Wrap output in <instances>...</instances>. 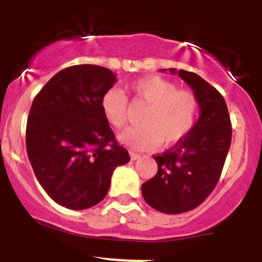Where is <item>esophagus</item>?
<instances>
[{
    "label": "esophagus",
    "instance_id": "1",
    "mask_svg": "<svg viewBox=\"0 0 262 262\" xmlns=\"http://www.w3.org/2000/svg\"><path fill=\"white\" fill-rule=\"evenodd\" d=\"M129 155H130V159L132 160H138V159L140 158V154H138V152H135V151H129Z\"/></svg>",
    "mask_w": 262,
    "mask_h": 262
}]
</instances>
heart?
Returning a JSON list of instances; mask_svg holds the SVG:
<instances>
[{"label":"heart","mask_w":262,"mask_h":262,"mask_svg":"<svg viewBox=\"0 0 262 262\" xmlns=\"http://www.w3.org/2000/svg\"><path fill=\"white\" fill-rule=\"evenodd\" d=\"M129 90L149 106L141 117L143 124L119 135L125 145L137 149H149L159 143L171 145L186 137L194 125L198 101L187 90H177L175 83L160 76L135 80ZM101 108L110 124L118 129L124 127L128 100L123 91L116 87L107 90L101 98Z\"/></svg>","instance_id":"obj_1"}]
</instances>
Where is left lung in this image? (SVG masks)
<instances>
[{
    "instance_id": "8db88e82",
    "label": "left lung",
    "mask_w": 262,
    "mask_h": 262,
    "mask_svg": "<svg viewBox=\"0 0 262 262\" xmlns=\"http://www.w3.org/2000/svg\"><path fill=\"white\" fill-rule=\"evenodd\" d=\"M169 71L192 89L200 118L173 148L154 156L158 172L141 185V193L159 212L180 214L200 206L218 183L230 148L231 123L223 96L214 87L194 73Z\"/></svg>"
}]
</instances>
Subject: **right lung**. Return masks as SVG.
Returning a JSON list of instances; mask_svg holds the SVG:
<instances>
[{
    "label": "right lung",
    "instance_id": "obj_1",
    "mask_svg": "<svg viewBox=\"0 0 262 262\" xmlns=\"http://www.w3.org/2000/svg\"><path fill=\"white\" fill-rule=\"evenodd\" d=\"M116 81L103 66H70L54 75L32 103L27 154L41 187L65 208L100 203L114 169L130 160L101 108L102 96Z\"/></svg>",
    "mask_w": 262,
    "mask_h": 262
}]
</instances>
